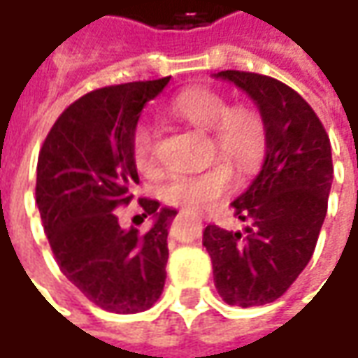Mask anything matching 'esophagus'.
Segmentation results:
<instances>
[{
    "label": "esophagus",
    "instance_id": "esophagus-1",
    "mask_svg": "<svg viewBox=\"0 0 358 358\" xmlns=\"http://www.w3.org/2000/svg\"><path fill=\"white\" fill-rule=\"evenodd\" d=\"M194 215H197V217H203V210H194Z\"/></svg>",
    "mask_w": 358,
    "mask_h": 358
}]
</instances>
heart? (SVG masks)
I'll list each match as a JSON object with an SVG mask.
<instances>
[{
  "mask_svg": "<svg viewBox=\"0 0 358 358\" xmlns=\"http://www.w3.org/2000/svg\"><path fill=\"white\" fill-rule=\"evenodd\" d=\"M169 113L197 130L209 132V157H218L236 171H251L263 155L266 124L259 109L249 103L230 105V99L217 90L189 88L172 99ZM130 145L138 171L155 174L159 159L153 124L138 122ZM227 165L217 163L205 171L172 176L163 187V199L184 209L215 207L236 187L234 172Z\"/></svg>",
  "mask_w": 358,
  "mask_h": 358,
  "instance_id": "1",
  "label": "heart"
}]
</instances>
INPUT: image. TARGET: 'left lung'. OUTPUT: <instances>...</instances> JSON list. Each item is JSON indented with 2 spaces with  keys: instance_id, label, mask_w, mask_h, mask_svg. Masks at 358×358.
Instances as JSON below:
<instances>
[{
  "instance_id": "1",
  "label": "left lung",
  "mask_w": 358,
  "mask_h": 358,
  "mask_svg": "<svg viewBox=\"0 0 358 358\" xmlns=\"http://www.w3.org/2000/svg\"><path fill=\"white\" fill-rule=\"evenodd\" d=\"M257 103L266 124V157L245 194L232 203L245 232L209 224L203 245L218 295L228 305L257 307L282 297L315 253L328 210L334 164L330 138L313 107L284 82L222 71Z\"/></svg>"
}]
</instances>
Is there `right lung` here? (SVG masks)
<instances>
[{
    "mask_svg": "<svg viewBox=\"0 0 358 358\" xmlns=\"http://www.w3.org/2000/svg\"><path fill=\"white\" fill-rule=\"evenodd\" d=\"M171 76L128 82L82 95L43 140L36 169V203L59 268L92 303L117 315L148 310L166 278V236L174 209L138 199L155 224L122 230L117 209L130 205L138 171L132 132L143 105Z\"/></svg>",
    "mask_w": 358,
    "mask_h": 358,
    "instance_id": "right-lung-1",
    "label": "right lung"
}]
</instances>
